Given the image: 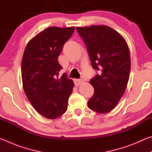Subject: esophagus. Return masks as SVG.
Segmentation results:
<instances>
[{
  "label": "esophagus",
  "mask_w": 152,
  "mask_h": 152,
  "mask_svg": "<svg viewBox=\"0 0 152 152\" xmlns=\"http://www.w3.org/2000/svg\"><path fill=\"white\" fill-rule=\"evenodd\" d=\"M74 81L76 86L80 85V84H82L84 82V80L82 79H74Z\"/></svg>",
  "instance_id": "34e87169"
}]
</instances>
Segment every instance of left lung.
Here are the masks:
<instances>
[{
	"mask_svg": "<svg viewBox=\"0 0 152 152\" xmlns=\"http://www.w3.org/2000/svg\"><path fill=\"white\" fill-rule=\"evenodd\" d=\"M83 39L92 68L101 70L90 80L93 96L88 107L99 113H107L119 103L127 88L131 69L130 53L123 36L106 25L78 27Z\"/></svg>",
	"mask_w": 152,
	"mask_h": 152,
	"instance_id": "left-lung-1",
	"label": "left lung"
}]
</instances>
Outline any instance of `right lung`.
<instances>
[{"mask_svg":"<svg viewBox=\"0 0 152 152\" xmlns=\"http://www.w3.org/2000/svg\"><path fill=\"white\" fill-rule=\"evenodd\" d=\"M74 27H50L28 42L21 62L23 87L28 100L45 118L55 119L66 111L74 86L72 79L59 72L58 58Z\"/></svg>","mask_w":152,"mask_h":152,"instance_id":"1","label":"right lung"}]
</instances>
